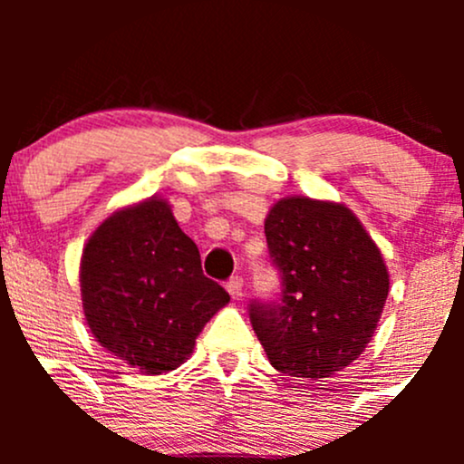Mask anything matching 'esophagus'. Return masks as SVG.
<instances>
[{"label":"esophagus","instance_id":"34e87169","mask_svg":"<svg viewBox=\"0 0 464 464\" xmlns=\"http://www.w3.org/2000/svg\"><path fill=\"white\" fill-rule=\"evenodd\" d=\"M242 285H245V283H242L240 276H233V278L227 283V292L231 294L233 301H240V298H242Z\"/></svg>","mask_w":464,"mask_h":464}]
</instances>
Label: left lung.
<instances>
[{"mask_svg": "<svg viewBox=\"0 0 464 464\" xmlns=\"http://www.w3.org/2000/svg\"><path fill=\"white\" fill-rule=\"evenodd\" d=\"M265 236L283 280L278 301L249 307L266 359L289 377L343 371L371 343L391 287L375 240L345 204L303 195L271 206Z\"/></svg>", "mask_w": 464, "mask_h": 464, "instance_id": "obj_1", "label": "left lung"}]
</instances>
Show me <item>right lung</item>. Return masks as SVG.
Returning a JSON list of instances; mask_svg holds the SVG:
<instances>
[{
  "label": "right lung",
  "instance_id": "right-lung-1",
  "mask_svg": "<svg viewBox=\"0 0 464 464\" xmlns=\"http://www.w3.org/2000/svg\"><path fill=\"white\" fill-rule=\"evenodd\" d=\"M81 294L93 339L145 375L179 368L206 323L231 301L206 278L198 245L161 198L98 224L82 249Z\"/></svg>",
  "mask_w": 464,
  "mask_h": 464
}]
</instances>
